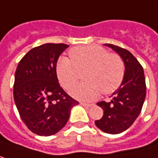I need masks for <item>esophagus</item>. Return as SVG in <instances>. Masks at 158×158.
Listing matches in <instances>:
<instances>
[{"label": "esophagus", "instance_id": "obj_1", "mask_svg": "<svg viewBox=\"0 0 158 158\" xmlns=\"http://www.w3.org/2000/svg\"><path fill=\"white\" fill-rule=\"evenodd\" d=\"M80 105H82L83 107H88V108L93 106V104H88V103H84V102H80Z\"/></svg>", "mask_w": 158, "mask_h": 158}]
</instances>
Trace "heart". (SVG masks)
<instances>
[{
    "mask_svg": "<svg viewBox=\"0 0 158 158\" xmlns=\"http://www.w3.org/2000/svg\"><path fill=\"white\" fill-rule=\"evenodd\" d=\"M70 60L60 58L56 66L57 77L62 87L69 89L78 81L81 73L85 71L87 81L72 88L69 93L81 100H93L100 91L110 94L121 85L125 65L122 59L106 49L89 45L77 47L69 51Z\"/></svg>",
    "mask_w": 158,
    "mask_h": 158,
    "instance_id": "1",
    "label": "heart"
}]
</instances>
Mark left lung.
Here are the masks:
<instances>
[{"instance_id":"obj_1","label":"left lung","mask_w":158,"mask_h":158,"mask_svg":"<svg viewBox=\"0 0 158 158\" xmlns=\"http://www.w3.org/2000/svg\"><path fill=\"white\" fill-rule=\"evenodd\" d=\"M104 45L120 56L125 74L121 85L111 95V100L97 103L104 115L95 124L103 132L115 135L127 130L139 116L146 98V79L142 66L132 53L113 44Z\"/></svg>"}]
</instances>
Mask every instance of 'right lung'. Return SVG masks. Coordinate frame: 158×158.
<instances>
[{"label": "right lung", "instance_id": "1", "mask_svg": "<svg viewBox=\"0 0 158 158\" xmlns=\"http://www.w3.org/2000/svg\"><path fill=\"white\" fill-rule=\"evenodd\" d=\"M69 45L46 43L30 50L19 62L14 78V102L22 121L39 136L58 133L79 102L60 86L57 61Z\"/></svg>", "mask_w": 158, "mask_h": 158}]
</instances>
